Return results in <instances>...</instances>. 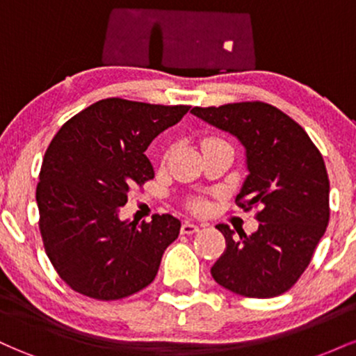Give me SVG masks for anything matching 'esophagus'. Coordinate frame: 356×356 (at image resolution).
<instances>
[{
	"label": "esophagus",
	"instance_id": "obj_1",
	"mask_svg": "<svg viewBox=\"0 0 356 356\" xmlns=\"http://www.w3.org/2000/svg\"><path fill=\"white\" fill-rule=\"evenodd\" d=\"M181 231H182V234H194V232L199 231V226H197V224L189 222V220H186V222L182 224Z\"/></svg>",
	"mask_w": 356,
	"mask_h": 356
}]
</instances>
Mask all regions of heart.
Returning a JSON list of instances; mask_svg holds the SVG:
<instances>
[{
  "label": "heart",
  "instance_id": "heart-1",
  "mask_svg": "<svg viewBox=\"0 0 356 356\" xmlns=\"http://www.w3.org/2000/svg\"><path fill=\"white\" fill-rule=\"evenodd\" d=\"M211 142H224V140H220V138H218V137H207V138H204L202 147L207 145V144H211ZM195 207H201V204H197V206H195Z\"/></svg>",
  "mask_w": 356,
  "mask_h": 356
}]
</instances>
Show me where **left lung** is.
<instances>
[{
	"label": "left lung",
	"instance_id": "left-lung-1",
	"mask_svg": "<svg viewBox=\"0 0 356 356\" xmlns=\"http://www.w3.org/2000/svg\"><path fill=\"white\" fill-rule=\"evenodd\" d=\"M246 149L249 175L236 204L259 206L256 232L216 226L226 249L211 268L216 283L246 298H275L300 280L330 220V181L320 150L300 124L264 102L194 107Z\"/></svg>",
	"mask_w": 356,
	"mask_h": 356
}]
</instances>
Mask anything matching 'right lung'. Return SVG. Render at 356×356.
Instances as JSON below:
<instances>
[{
    "mask_svg": "<svg viewBox=\"0 0 356 356\" xmlns=\"http://www.w3.org/2000/svg\"><path fill=\"white\" fill-rule=\"evenodd\" d=\"M189 108L105 99L53 137L36 186L40 232L53 268L73 291L113 301L154 281L181 220L155 214L137 226L118 219V209L130 191L154 179L147 147Z\"/></svg>",
    "mask_w": 356,
    "mask_h": 356,
    "instance_id": "right-lung-1",
    "label": "right lung"
}]
</instances>
